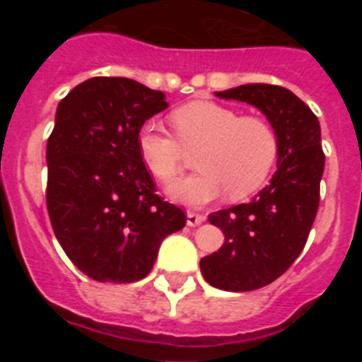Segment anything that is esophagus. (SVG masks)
<instances>
[{"label": "esophagus", "instance_id": "1", "mask_svg": "<svg viewBox=\"0 0 362 362\" xmlns=\"http://www.w3.org/2000/svg\"><path fill=\"white\" fill-rule=\"evenodd\" d=\"M187 223L188 226H197L201 225V223H204V216H201V214H196V212H188Z\"/></svg>", "mask_w": 362, "mask_h": 362}]
</instances>
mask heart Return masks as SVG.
Returning <instances> with one entry per match:
<instances>
[{
  "label": "heart",
  "mask_w": 362,
  "mask_h": 362,
  "mask_svg": "<svg viewBox=\"0 0 362 362\" xmlns=\"http://www.w3.org/2000/svg\"><path fill=\"white\" fill-rule=\"evenodd\" d=\"M172 134L156 123L137 130V152L153 177L172 183L183 174L187 153L199 150L197 172L168 188L175 201L199 206L228 190L232 199H245L267 183L279 156V137L270 121L241 116L238 110L192 101L170 114Z\"/></svg>",
  "instance_id": "b5f03b06"
}]
</instances>
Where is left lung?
<instances>
[{
	"label": "left lung",
	"mask_w": 362,
	"mask_h": 362,
	"mask_svg": "<svg viewBox=\"0 0 362 362\" xmlns=\"http://www.w3.org/2000/svg\"><path fill=\"white\" fill-rule=\"evenodd\" d=\"M263 112L279 137L277 172L250 203L210 214L225 233L219 250L201 259V274L228 292L263 288L299 257L319 209L325 153L317 116L293 92L250 83L216 92Z\"/></svg>",
	"instance_id": "1"
}]
</instances>
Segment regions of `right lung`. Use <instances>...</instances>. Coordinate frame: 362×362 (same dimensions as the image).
I'll use <instances>...</instances> for the list:
<instances>
[{"label":"right lung","mask_w":362,"mask_h":362,"mask_svg":"<svg viewBox=\"0 0 362 362\" xmlns=\"http://www.w3.org/2000/svg\"><path fill=\"white\" fill-rule=\"evenodd\" d=\"M166 107L163 92L107 76L86 79L57 105L47 209L65 254L92 279H143L163 239L187 223L183 210L156 194L137 152V130Z\"/></svg>","instance_id":"1"}]
</instances>
